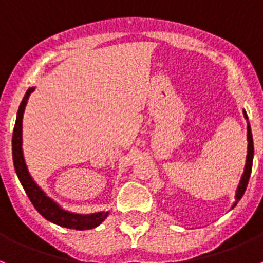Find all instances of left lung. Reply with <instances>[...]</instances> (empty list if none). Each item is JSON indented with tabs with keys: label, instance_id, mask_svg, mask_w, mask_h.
<instances>
[{
	"label": "left lung",
	"instance_id": "left-lung-1",
	"mask_svg": "<svg viewBox=\"0 0 263 263\" xmlns=\"http://www.w3.org/2000/svg\"><path fill=\"white\" fill-rule=\"evenodd\" d=\"M245 118L248 119V115L243 111ZM248 156H246V164H245V171L243 175L240 178L239 186L237 189V194H235V203L233 204L231 209L237 206V203L239 202V199L243 196L245 191H246V187H248L249 179H250V174H251V167H253V156H254V144H253V135H251V128L250 123L248 121Z\"/></svg>",
	"mask_w": 263,
	"mask_h": 263
}]
</instances>
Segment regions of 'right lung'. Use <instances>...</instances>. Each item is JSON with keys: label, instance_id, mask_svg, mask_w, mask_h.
I'll return each instance as SVG.
<instances>
[{"label": "right lung", "instance_id": "right-lung-1", "mask_svg": "<svg viewBox=\"0 0 263 263\" xmlns=\"http://www.w3.org/2000/svg\"><path fill=\"white\" fill-rule=\"evenodd\" d=\"M34 88H29L26 90L21 104H20L17 119H15L14 129H13L12 138V151H13V164H14L15 173L18 176L20 182L25 190L26 195L30 199L32 204L37 211L43 215L45 219L50 220L59 226L67 227V229H74V230H89L93 227H98L103 220L107 218L108 213H96L89 215H81V214H73L69 211L63 210L56 202H53L49 196H46L43 190L37 186L29 171L26 168L25 160L23 155V116L25 111L26 101L29 95L32 93Z\"/></svg>", "mask_w": 263, "mask_h": 263}]
</instances>
